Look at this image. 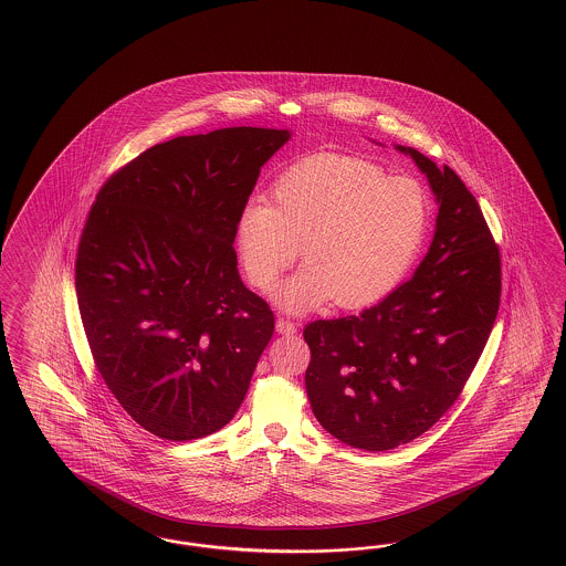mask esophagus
Masks as SVG:
<instances>
[{
	"label": "esophagus",
	"instance_id": "esophagus-1",
	"mask_svg": "<svg viewBox=\"0 0 566 566\" xmlns=\"http://www.w3.org/2000/svg\"><path fill=\"white\" fill-rule=\"evenodd\" d=\"M275 332L282 334V336H292V334H296V323L284 319V317H277L275 319Z\"/></svg>",
	"mask_w": 566,
	"mask_h": 566
}]
</instances>
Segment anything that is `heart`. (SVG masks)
<instances>
[{"label": "heart", "instance_id": "b5f03b06", "mask_svg": "<svg viewBox=\"0 0 566 566\" xmlns=\"http://www.w3.org/2000/svg\"><path fill=\"white\" fill-rule=\"evenodd\" d=\"M272 206L249 203L237 222L247 280L268 291L298 255L305 268L275 292V303L306 313L334 301L360 308L381 301L412 268L428 229L424 187L385 177L375 163L315 154L272 185Z\"/></svg>", "mask_w": 566, "mask_h": 566}]
</instances>
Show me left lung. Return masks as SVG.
<instances>
[{
	"label": "left lung",
	"mask_w": 566,
	"mask_h": 566,
	"mask_svg": "<svg viewBox=\"0 0 566 566\" xmlns=\"http://www.w3.org/2000/svg\"><path fill=\"white\" fill-rule=\"evenodd\" d=\"M398 150L412 156L439 203L424 260L358 317L319 319L303 332L315 418L365 451L410 443L455 403L501 305V253L474 196L455 170Z\"/></svg>",
	"instance_id": "left-lung-1"
}]
</instances>
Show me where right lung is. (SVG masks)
Instances as JSON below:
<instances>
[{"label":"right lung","instance_id":"add662e5","mask_svg":"<svg viewBox=\"0 0 566 566\" xmlns=\"http://www.w3.org/2000/svg\"><path fill=\"white\" fill-rule=\"evenodd\" d=\"M289 129L227 127L156 144L101 187L77 244L94 365L139 427L193 441L229 424L274 334L237 270V222Z\"/></svg>","mask_w":566,"mask_h":566}]
</instances>
